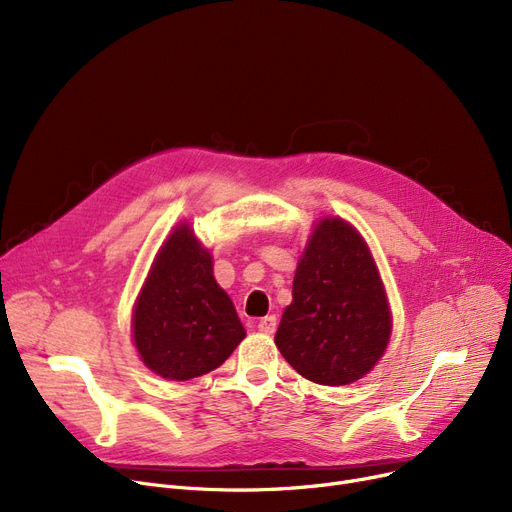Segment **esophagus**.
I'll return each mask as SVG.
<instances>
[{"label": "esophagus", "mask_w": 512, "mask_h": 512, "mask_svg": "<svg viewBox=\"0 0 512 512\" xmlns=\"http://www.w3.org/2000/svg\"><path fill=\"white\" fill-rule=\"evenodd\" d=\"M276 317L274 315H267V317H261L259 324H257V330L261 334H274L276 332Z\"/></svg>", "instance_id": "34e87169"}]
</instances>
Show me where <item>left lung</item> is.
<instances>
[{
    "instance_id": "left-lung-1",
    "label": "left lung",
    "mask_w": 512,
    "mask_h": 512,
    "mask_svg": "<svg viewBox=\"0 0 512 512\" xmlns=\"http://www.w3.org/2000/svg\"><path fill=\"white\" fill-rule=\"evenodd\" d=\"M392 332L386 290L363 236L342 218L319 220L276 332L282 357L321 386L361 380Z\"/></svg>"
}]
</instances>
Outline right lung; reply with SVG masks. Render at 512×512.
I'll return each mask as SVG.
<instances>
[{
  "mask_svg": "<svg viewBox=\"0 0 512 512\" xmlns=\"http://www.w3.org/2000/svg\"><path fill=\"white\" fill-rule=\"evenodd\" d=\"M143 363L166 380H193L220 367L245 338L228 294L213 278L211 253L188 224L159 249L132 313Z\"/></svg>",
  "mask_w": 512,
  "mask_h": 512,
  "instance_id": "1",
  "label": "right lung"
}]
</instances>
